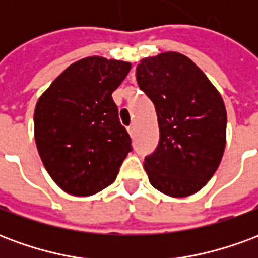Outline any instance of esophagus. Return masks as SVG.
<instances>
[{
	"instance_id": "obj_1",
	"label": "esophagus",
	"mask_w": 258,
	"mask_h": 258,
	"mask_svg": "<svg viewBox=\"0 0 258 258\" xmlns=\"http://www.w3.org/2000/svg\"><path fill=\"white\" fill-rule=\"evenodd\" d=\"M127 131H128V134L133 137V135H134V133H135V125H134V124H131L128 128H127Z\"/></svg>"
}]
</instances>
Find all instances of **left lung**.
I'll use <instances>...</instances> for the list:
<instances>
[{
  "instance_id": "1",
  "label": "left lung",
  "mask_w": 258,
  "mask_h": 258,
  "mask_svg": "<svg viewBox=\"0 0 258 258\" xmlns=\"http://www.w3.org/2000/svg\"><path fill=\"white\" fill-rule=\"evenodd\" d=\"M137 83L151 98L160 141L144 167L153 188L171 198L199 192L220 166L227 144V110L221 94L179 52L141 59Z\"/></svg>"
}]
</instances>
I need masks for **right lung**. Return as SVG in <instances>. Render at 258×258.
Segmentation results:
<instances>
[{
    "instance_id": "right-lung-1",
    "label": "right lung",
    "mask_w": 258,
    "mask_h": 258,
    "mask_svg": "<svg viewBox=\"0 0 258 258\" xmlns=\"http://www.w3.org/2000/svg\"><path fill=\"white\" fill-rule=\"evenodd\" d=\"M131 63L88 56L72 63L38 98L34 140L42 164L66 194L91 196L114 182L131 151L112 92Z\"/></svg>"
}]
</instances>
